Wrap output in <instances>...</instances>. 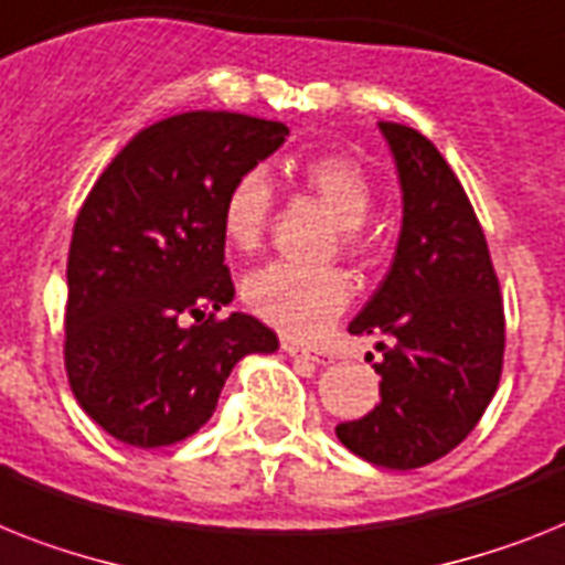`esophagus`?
<instances>
[{
  "mask_svg": "<svg viewBox=\"0 0 565 565\" xmlns=\"http://www.w3.org/2000/svg\"><path fill=\"white\" fill-rule=\"evenodd\" d=\"M282 349H286L291 358H302V361H311V363H317V366H329V363L334 361L329 352H320V349H306V347H300V343H294V340H282Z\"/></svg>",
  "mask_w": 565,
  "mask_h": 565,
  "instance_id": "1",
  "label": "esophagus"
}]
</instances>
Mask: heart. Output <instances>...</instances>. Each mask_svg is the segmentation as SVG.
<instances>
[{
  "label": "heart",
  "instance_id": "obj_1",
  "mask_svg": "<svg viewBox=\"0 0 565 565\" xmlns=\"http://www.w3.org/2000/svg\"><path fill=\"white\" fill-rule=\"evenodd\" d=\"M291 175L300 188L315 193L340 218V233L349 248H361L363 218L372 207V179L366 167L349 152L320 149L294 158ZM271 184L259 170L242 172L222 199L218 225L233 250L259 248L271 218ZM352 286L334 268H302L291 263H271L256 268L242 282V300L259 320L291 334L315 338L349 306Z\"/></svg>",
  "mask_w": 565,
  "mask_h": 565
}]
</instances>
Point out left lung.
Here are the masks:
<instances>
[{
    "label": "left lung",
    "instance_id": "1",
    "mask_svg": "<svg viewBox=\"0 0 565 565\" xmlns=\"http://www.w3.org/2000/svg\"><path fill=\"white\" fill-rule=\"evenodd\" d=\"M398 167L404 218L384 282L352 334L384 338L381 401L338 439L390 470L424 468L468 439L491 404L505 355L500 279L468 193L422 132L381 120Z\"/></svg>",
    "mask_w": 565,
    "mask_h": 565
}]
</instances>
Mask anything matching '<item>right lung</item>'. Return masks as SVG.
<instances>
[{
	"mask_svg": "<svg viewBox=\"0 0 565 565\" xmlns=\"http://www.w3.org/2000/svg\"><path fill=\"white\" fill-rule=\"evenodd\" d=\"M279 120L184 111L147 126L86 195L68 248L65 372L86 416L132 447L193 436L236 363L277 334L233 311L218 225L242 172L277 152Z\"/></svg>",
	"mask_w": 565,
	"mask_h": 565,
	"instance_id": "add662e5",
	"label": "right lung"
}]
</instances>
